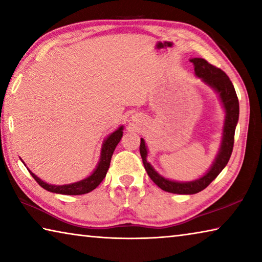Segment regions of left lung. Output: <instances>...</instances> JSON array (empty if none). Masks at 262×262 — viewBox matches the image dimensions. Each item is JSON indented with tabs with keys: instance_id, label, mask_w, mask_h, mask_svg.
<instances>
[{
	"instance_id": "obj_1",
	"label": "left lung",
	"mask_w": 262,
	"mask_h": 262,
	"mask_svg": "<svg viewBox=\"0 0 262 262\" xmlns=\"http://www.w3.org/2000/svg\"><path fill=\"white\" fill-rule=\"evenodd\" d=\"M194 64V72L198 77H200L207 85L214 89L219 94L221 103L223 105L225 111V120L223 126V135H222V142L220 151L217 154L214 163L210 166L205 176L193 181H186V183H179V181L168 180L164 178L158 172L155 171L147 161L148 149L143 139H141L140 154L142 162L148 176L156 184L159 188L168 193L174 194H195L201 192L219 176L222 170L227 165L230 156L232 154L233 141H234V130L239 118V101L234 90L232 82L230 81L228 75L223 70L210 64L209 62L200 57H194L189 60Z\"/></svg>"
}]
</instances>
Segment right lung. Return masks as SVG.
Segmentation results:
<instances>
[{
    "label": "right lung",
    "instance_id": "obj_1",
    "mask_svg": "<svg viewBox=\"0 0 262 262\" xmlns=\"http://www.w3.org/2000/svg\"><path fill=\"white\" fill-rule=\"evenodd\" d=\"M122 130H123V126H120L117 130L113 132L112 134L106 137L103 145H101L98 165L96 166L95 171L85 179L79 180L77 183L68 184V185H50L45 183L43 180H41L40 178H38L37 176L32 173V172L28 168L30 174L33 177L34 180L37 181L42 188H45L46 190H48V192H52V193L64 194V195H82V194H86L89 192H91V190H94L97 186L103 181L106 173H107L111 158H112L114 149L122 137V134H123Z\"/></svg>",
    "mask_w": 262,
    "mask_h": 262
}]
</instances>
